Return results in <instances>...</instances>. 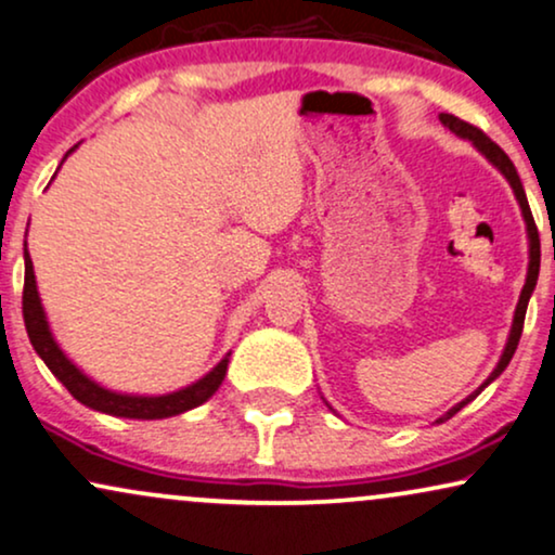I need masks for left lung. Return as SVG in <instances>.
Instances as JSON below:
<instances>
[{
  "label": "left lung",
  "instance_id": "obj_1",
  "mask_svg": "<svg viewBox=\"0 0 555 555\" xmlns=\"http://www.w3.org/2000/svg\"><path fill=\"white\" fill-rule=\"evenodd\" d=\"M440 122L446 125L448 130L455 132L459 138L464 140H472V143L476 145V151H481L483 156L489 158V164L496 166L502 171V177L509 181L512 192H515L517 202H520V209H522V217H525V225H528V237H530V263H528V279H525V286L520 292V301H517V310H515V320H512V330H509V338H507V346H504L502 356H500V363H496V369L489 374L487 382L481 384L479 389L474 391V395H468L464 402H459L453 406V410H448L443 417H438L435 423H446V420H451L455 412L461 410V406H466L472 399H476L483 391V387H489V384L494 382L496 376L502 374L504 369H507V363L512 361V356H515L517 350V343H520V335H522V322H525V312H528V301H530V294L532 289H535L538 284V271H540V237H538V228H535V220H532V212H530V205H528V196H525V189H522V181L520 177H517V168L515 164H512L507 153H504L500 145L494 143L492 138H487L479 128H474V125H468L464 120H459L455 115H448V112H443L440 115Z\"/></svg>",
  "mask_w": 555,
  "mask_h": 555
}]
</instances>
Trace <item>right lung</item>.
Segmentation results:
<instances>
[{"instance_id":"add662e5","label":"right lung","mask_w":555,"mask_h":555,"mask_svg":"<svg viewBox=\"0 0 555 555\" xmlns=\"http://www.w3.org/2000/svg\"><path fill=\"white\" fill-rule=\"evenodd\" d=\"M74 149H79V145H74ZM74 149L68 153H74ZM66 156H63V160H66ZM23 318H25L27 338H30L35 353H38L40 359L46 361V366L51 369V374L59 378L63 387L72 391L74 399H79L81 404L91 406V410L104 412V415L130 417V420H164V417L181 415V412L205 404L207 399L220 389L222 378L228 374L230 353L217 363L207 376H202L199 382L189 384V387L179 391H171V395L138 397V395H120V391H109L100 387L94 378H89L81 369H76L72 359H68V356L61 350L59 343H55L51 325H48L46 310L43 305H40V294H38V284H35V271H33L30 254H27V243H25Z\"/></svg>"}]
</instances>
